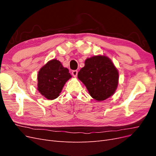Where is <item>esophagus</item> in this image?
I'll return each instance as SVG.
<instances>
[{"label": "esophagus", "mask_w": 156, "mask_h": 156, "mask_svg": "<svg viewBox=\"0 0 156 156\" xmlns=\"http://www.w3.org/2000/svg\"><path fill=\"white\" fill-rule=\"evenodd\" d=\"M77 73H78L77 70H73L72 72V75L74 77H76L77 76Z\"/></svg>", "instance_id": "1"}]
</instances>
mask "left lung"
I'll list each match as a JSON object with an SVG mask.
<instances>
[{"label": "left lung", "mask_w": 156, "mask_h": 156, "mask_svg": "<svg viewBox=\"0 0 156 156\" xmlns=\"http://www.w3.org/2000/svg\"><path fill=\"white\" fill-rule=\"evenodd\" d=\"M77 77L90 96L96 101H101L115 94L119 73L108 56L96 55L85 60L84 66L80 69Z\"/></svg>", "instance_id": "8db88e82"}]
</instances>
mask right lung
I'll return each mask as SVG.
<instances>
[{
  "mask_svg": "<svg viewBox=\"0 0 156 156\" xmlns=\"http://www.w3.org/2000/svg\"><path fill=\"white\" fill-rule=\"evenodd\" d=\"M72 78L69 69L59 60L53 59L42 66L37 74V90L49 100L57 98L68 80Z\"/></svg>",
  "mask_w": 156,
  "mask_h": 156,
  "instance_id": "add662e5",
  "label": "right lung"
}]
</instances>
